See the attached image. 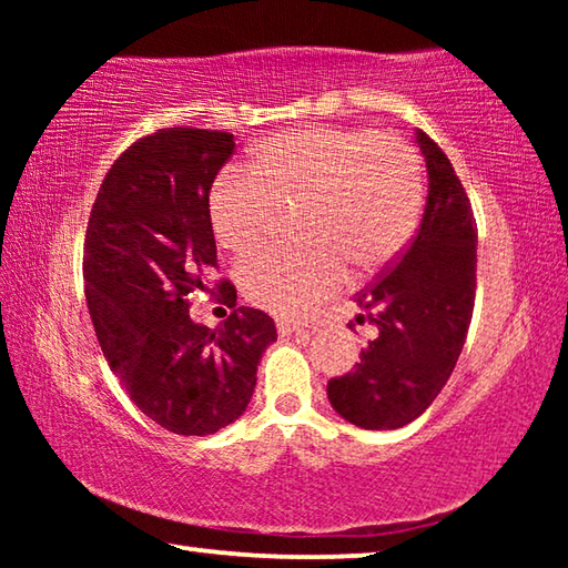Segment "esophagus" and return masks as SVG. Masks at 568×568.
Wrapping results in <instances>:
<instances>
[{"instance_id":"1","label":"esophagus","mask_w":568,"mask_h":568,"mask_svg":"<svg viewBox=\"0 0 568 568\" xmlns=\"http://www.w3.org/2000/svg\"><path fill=\"white\" fill-rule=\"evenodd\" d=\"M277 333L283 335H293V333H303V325H297V323H291V321H277Z\"/></svg>"}]
</instances>
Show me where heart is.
I'll return each mask as SVG.
<instances>
[{
	"label": "heart",
	"instance_id": "heart-1",
	"mask_svg": "<svg viewBox=\"0 0 568 568\" xmlns=\"http://www.w3.org/2000/svg\"><path fill=\"white\" fill-rule=\"evenodd\" d=\"M250 175L225 172L210 195L220 247L243 257L265 243L277 207H297L305 245L263 250L240 267V291L277 318H303L358 277L386 271L416 235L426 175L418 152L368 128H303L265 140Z\"/></svg>",
	"mask_w": 568,
	"mask_h": 568
}]
</instances>
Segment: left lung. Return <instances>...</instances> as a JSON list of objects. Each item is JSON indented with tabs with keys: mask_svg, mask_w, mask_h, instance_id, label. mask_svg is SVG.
<instances>
[{
	"mask_svg": "<svg viewBox=\"0 0 568 568\" xmlns=\"http://www.w3.org/2000/svg\"><path fill=\"white\" fill-rule=\"evenodd\" d=\"M420 227L396 263L355 293L373 338L351 373L328 381L331 406L353 426L390 430L416 420L446 386L464 351L476 301V220L454 165L426 132ZM353 328V323H348Z\"/></svg>",
	"mask_w": 568,
	"mask_h": 568,
	"instance_id": "obj_1",
	"label": "left lung"
}]
</instances>
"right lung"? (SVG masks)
Wrapping results in <instances>:
<instances>
[{
  "label": "right lung",
  "mask_w": 568,
  "mask_h": 568,
  "mask_svg": "<svg viewBox=\"0 0 568 568\" xmlns=\"http://www.w3.org/2000/svg\"><path fill=\"white\" fill-rule=\"evenodd\" d=\"M235 152L220 130L162 128L114 160L84 235L88 307L110 368L145 416L180 436H210L243 416L257 363L277 341L271 315L215 287L210 187ZM231 307L213 332L189 318L195 292Z\"/></svg>",
  "instance_id": "right-lung-1"
}]
</instances>
